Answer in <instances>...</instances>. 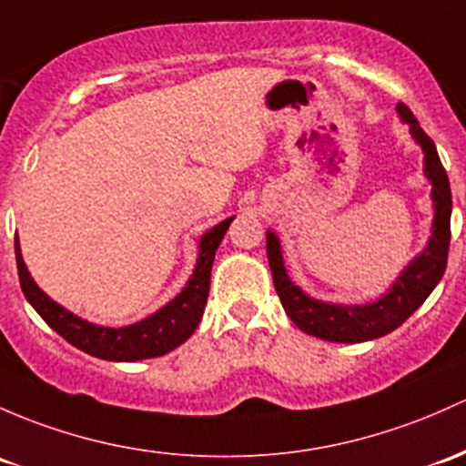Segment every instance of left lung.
<instances>
[{"mask_svg":"<svg viewBox=\"0 0 466 466\" xmlns=\"http://www.w3.org/2000/svg\"><path fill=\"white\" fill-rule=\"evenodd\" d=\"M401 122L409 125L410 136L424 151V176L431 180V200H433V225H431V238L427 248L401 270L393 286L386 295L375 299L373 303L364 306H339V303H326L295 286L288 277L281 257V243L279 237L268 229V263H270L274 288L281 299L283 310L288 312L297 328L312 337L326 341H339V344H357L384 337L401 326L433 292L447 270L449 241H451V187L449 176L440 163L438 149L433 140L422 131L420 122L410 114L404 102L398 105Z\"/></svg>","mask_w":466,"mask_h":466,"instance_id":"1","label":"left lung"}]
</instances>
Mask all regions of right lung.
<instances>
[{
	"instance_id": "1",
	"label": "right lung",
	"mask_w": 466,
	"mask_h": 466,
	"mask_svg": "<svg viewBox=\"0 0 466 466\" xmlns=\"http://www.w3.org/2000/svg\"><path fill=\"white\" fill-rule=\"evenodd\" d=\"M232 218H225L217 228L205 232L198 241V258H196L194 274L189 277L187 286L176 295L167 306L156 310L143 321H136L131 326L106 328L96 326V323L80 319L77 315L68 312L60 303L53 301L46 292L37 288L28 272L26 263L22 258L19 241L15 238V257H17L19 286H22L24 297L28 299L37 315L42 317L53 330L65 337L68 344L76 349L89 352L93 357L109 361H138L149 360V357L167 355L176 346L187 341L203 317L205 303L209 295V274H212L214 254L223 241Z\"/></svg>"
}]
</instances>
